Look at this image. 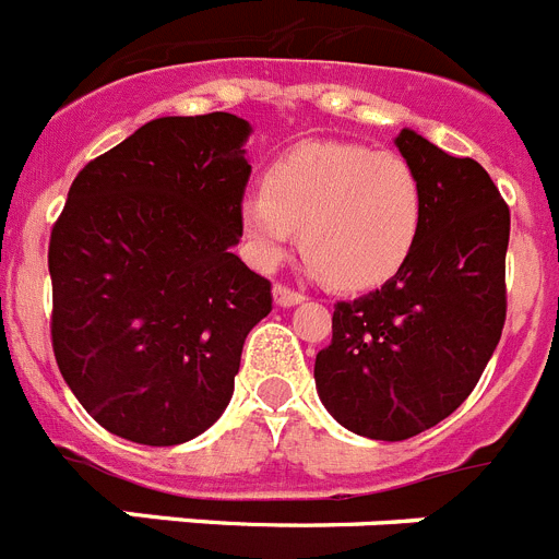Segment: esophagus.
Here are the masks:
<instances>
[{
  "label": "esophagus",
  "instance_id": "34e87169",
  "mask_svg": "<svg viewBox=\"0 0 559 559\" xmlns=\"http://www.w3.org/2000/svg\"><path fill=\"white\" fill-rule=\"evenodd\" d=\"M274 302L280 305V308H294V305L305 302V296L299 294V290L285 288V285H274Z\"/></svg>",
  "mask_w": 559,
  "mask_h": 559
}]
</instances>
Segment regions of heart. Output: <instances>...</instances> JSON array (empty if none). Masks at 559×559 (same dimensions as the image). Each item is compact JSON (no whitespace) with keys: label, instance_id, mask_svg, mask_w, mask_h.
Returning <instances> with one entry per match:
<instances>
[{"label":"heart","instance_id":"heart-1","mask_svg":"<svg viewBox=\"0 0 559 559\" xmlns=\"http://www.w3.org/2000/svg\"><path fill=\"white\" fill-rule=\"evenodd\" d=\"M246 246L271 269L296 229L319 274L341 290L386 283L417 243L423 185L408 159L358 142H305L265 173V192L237 206Z\"/></svg>","mask_w":559,"mask_h":559}]
</instances>
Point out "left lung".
Here are the masks:
<instances>
[{
	"label": "left lung",
	"mask_w": 559,
	"mask_h": 559,
	"mask_svg": "<svg viewBox=\"0 0 559 559\" xmlns=\"http://www.w3.org/2000/svg\"><path fill=\"white\" fill-rule=\"evenodd\" d=\"M423 185V226L392 280L338 302L316 355V392L358 437L400 442L456 412L492 358L507 319L510 206L478 162L412 128L394 140Z\"/></svg>",
	"instance_id": "left-lung-1"
}]
</instances>
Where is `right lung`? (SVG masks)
Segmentation results:
<instances>
[{
	"mask_svg": "<svg viewBox=\"0 0 559 559\" xmlns=\"http://www.w3.org/2000/svg\"><path fill=\"white\" fill-rule=\"evenodd\" d=\"M251 126L159 117L88 162L52 237V349L106 431L181 445L226 412L271 283L235 254Z\"/></svg>",
	"mask_w": 559,
	"mask_h": 559,
	"instance_id": "obj_1",
	"label": "right lung"
}]
</instances>
